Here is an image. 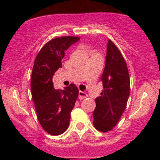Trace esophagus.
Listing matches in <instances>:
<instances>
[{"label": "esophagus", "mask_w": 160, "mask_h": 160, "mask_svg": "<svg viewBox=\"0 0 160 160\" xmlns=\"http://www.w3.org/2000/svg\"><path fill=\"white\" fill-rule=\"evenodd\" d=\"M87 97H88V93H87L86 92L81 91V90L79 91V99L80 100L84 99V98H86Z\"/></svg>", "instance_id": "esophagus-1"}]
</instances>
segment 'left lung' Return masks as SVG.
I'll list each match as a JSON object with an SVG mask.
<instances>
[{"label": "left lung", "mask_w": 160, "mask_h": 160, "mask_svg": "<svg viewBox=\"0 0 160 160\" xmlns=\"http://www.w3.org/2000/svg\"><path fill=\"white\" fill-rule=\"evenodd\" d=\"M104 90L95 98L93 126L100 132L110 131L123 114L130 93L127 64L119 49L110 39L108 42L105 67L101 77Z\"/></svg>", "instance_id": "left-lung-1"}]
</instances>
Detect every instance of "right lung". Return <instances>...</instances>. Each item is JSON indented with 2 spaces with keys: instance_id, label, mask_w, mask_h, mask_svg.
Returning a JSON list of instances; mask_svg holds the SVG:
<instances>
[{
  "instance_id": "add662e5",
  "label": "right lung",
  "mask_w": 160,
  "mask_h": 160,
  "mask_svg": "<svg viewBox=\"0 0 160 160\" xmlns=\"http://www.w3.org/2000/svg\"><path fill=\"white\" fill-rule=\"evenodd\" d=\"M78 37L63 36L46 43L35 58L31 80L32 100L40 125L46 132L59 135L67 131L70 113L79 90L72 83L63 90H56L52 77L62 67L65 51L78 42Z\"/></svg>"
}]
</instances>
